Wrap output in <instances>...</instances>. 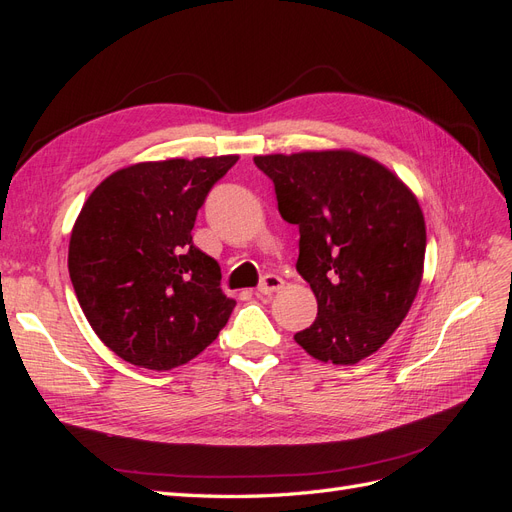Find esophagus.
Returning a JSON list of instances; mask_svg holds the SVG:
<instances>
[{"mask_svg":"<svg viewBox=\"0 0 512 512\" xmlns=\"http://www.w3.org/2000/svg\"><path fill=\"white\" fill-rule=\"evenodd\" d=\"M284 288V280L280 275H273V273H269V275H265L262 277V282L258 284V292L260 294H271V292H277V290H282Z\"/></svg>","mask_w":512,"mask_h":512,"instance_id":"1","label":"esophagus"}]
</instances>
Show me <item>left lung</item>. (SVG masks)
I'll return each mask as SVG.
<instances>
[{"mask_svg":"<svg viewBox=\"0 0 512 512\" xmlns=\"http://www.w3.org/2000/svg\"><path fill=\"white\" fill-rule=\"evenodd\" d=\"M288 224L299 226L297 271L318 316L294 335L307 354L354 365L406 318L421 286L425 220L389 168L354 151L256 156Z\"/></svg>","mask_w":512,"mask_h":512,"instance_id":"left-lung-1","label":"left lung"}]
</instances>
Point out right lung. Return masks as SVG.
I'll return each instance as SVG.
<instances>
[{
	"instance_id": "1",
	"label": "right lung",
	"mask_w": 512,
	"mask_h": 512,
	"mask_svg": "<svg viewBox=\"0 0 512 512\" xmlns=\"http://www.w3.org/2000/svg\"><path fill=\"white\" fill-rule=\"evenodd\" d=\"M239 156L141 162L91 192L70 237L83 314L123 361L173 369L226 327L235 301L220 265L192 241L198 209Z\"/></svg>"
}]
</instances>
